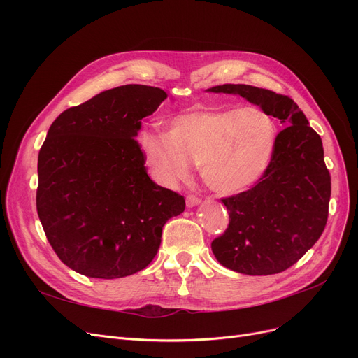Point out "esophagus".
Instances as JSON below:
<instances>
[{
	"mask_svg": "<svg viewBox=\"0 0 358 358\" xmlns=\"http://www.w3.org/2000/svg\"><path fill=\"white\" fill-rule=\"evenodd\" d=\"M200 201L201 200L197 196H194V194H189V196L187 197V206H188V208H194V206H197Z\"/></svg>",
	"mask_w": 358,
	"mask_h": 358,
	"instance_id": "obj_1",
	"label": "esophagus"
}]
</instances>
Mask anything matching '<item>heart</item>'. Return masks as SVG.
Returning a JSON list of instances; mask_svg holds the SVG:
<instances>
[{"label":"heart","mask_w":358,"mask_h":358,"mask_svg":"<svg viewBox=\"0 0 358 358\" xmlns=\"http://www.w3.org/2000/svg\"><path fill=\"white\" fill-rule=\"evenodd\" d=\"M275 142L273 117L257 106H194L171 119L169 133L143 129L137 137L140 152L162 185L187 179L196 164L206 185L218 194L239 192L258 180Z\"/></svg>","instance_id":"obj_1"}]
</instances>
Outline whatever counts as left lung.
I'll list each match as a JSON object with an SVG mask.
<instances>
[{"instance_id":"8db88e82","label":"left lung","mask_w":358,"mask_h":358,"mask_svg":"<svg viewBox=\"0 0 358 358\" xmlns=\"http://www.w3.org/2000/svg\"><path fill=\"white\" fill-rule=\"evenodd\" d=\"M208 91L239 94L287 125L255 185L221 199L230 222L212 242L216 259L234 272H284L315 245L327 224L331 179L321 137L287 95L242 83Z\"/></svg>"}]
</instances>
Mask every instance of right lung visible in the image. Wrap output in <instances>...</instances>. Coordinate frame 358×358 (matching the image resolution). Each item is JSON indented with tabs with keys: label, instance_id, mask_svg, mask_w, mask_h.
Here are the masks:
<instances>
[{
	"label": "right lung",
	"instance_id": "1",
	"mask_svg": "<svg viewBox=\"0 0 358 358\" xmlns=\"http://www.w3.org/2000/svg\"><path fill=\"white\" fill-rule=\"evenodd\" d=\"M167 99L154 86L124 85L64 110L38 152L37 213L61 262L88 278L143 270L162 227L185 209L180 194L148 176L136 136Z\"/></svg>",
	"mask_w": 358,
	"mask_h": 358
}]
</instances>
